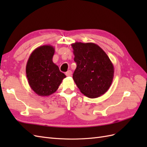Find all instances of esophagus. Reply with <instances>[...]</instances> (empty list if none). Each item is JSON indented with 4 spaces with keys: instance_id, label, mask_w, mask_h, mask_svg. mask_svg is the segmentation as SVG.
<instances>
[{
    "instance_id": "34e87169",
    "label": "esophagus",
    "mask_w": 147,
    "mask_h": 147,
    "mask_svg": "<svg viewBox=\"0 0 147 147\" xmlns=\"http://www.w3.org/2000/svg\"><path fill=\"white\" fill-rule=\"evenodd\" d=\"M72 71H71V70H68L67 72H65L66 76H67V77L72 76Z\"/></svg>"
}]
</instances>
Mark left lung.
<instances>
[{
	"label": "left lung",
	"instance_id": "8db88e82",
	"mask_svg": "<svg viewBox=\"0 0 147 147\" xmlns=\"http://www.w3.org/2000/svg\"><path fill=\"white\" fill-rule=\"evenodd\" d=\"M77 68L73 79L88 97L97 98L108 91L113 82L114 67L105 52L94 43L72 44Z\"/></svg>",
	"mask_w": 147,
	"mask_h": 147
}]
</instances>
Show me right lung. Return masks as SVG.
Wrapping results in <instances>:
<instances>
[{
	"label": "right lung",
	"instance_id": "right-lung-1",
	"mask_svg": "<svg viewBox=\"0 0 147 147\" xmlns=\"http://www.w3.org/2000/svg\"><path fill=\"white\" fill-rule=\"evenodd\" d=\"M55 48L51 45L40 46L32 52L26 64V72L31 89L40 96L55 92L66 77L53 62Z\"/></svg>",
	"mask_w": 147,
	"mask_h": 147
}]
</instances>
